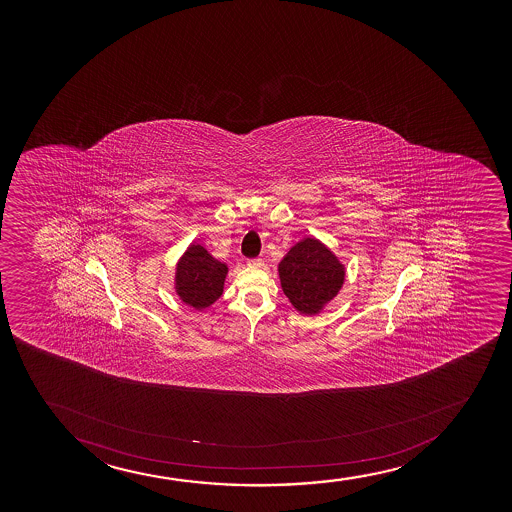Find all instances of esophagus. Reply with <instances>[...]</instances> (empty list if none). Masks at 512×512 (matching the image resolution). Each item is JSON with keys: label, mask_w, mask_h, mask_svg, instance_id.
Wrapping results in <instances>:
<instances>
[{"label": "esophagus", "mask_w": 512, "mask_h": 512, "mask_svg": "<svg viewBox=\"0 0 512 512\" xmlns=\"http://www.w3.org/2000/svg\"><path fill=\"white\" fill-rule=\"evenodd\" d=\"M247 266H253V268H261V266H265V261L261 258L249 259L247 261Z\"/></svg>", "instance_id": "1"}]
</instances>
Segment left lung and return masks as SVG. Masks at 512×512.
Masks as SVG:
<instances>
[{"label":"left lung","mask_w":512,"mask_h":512,"mask_svg":"<svg viewBox=\"0 0 512 512\" xmlns=\"http://www.w3.org/2000/svg\"><path fill=\"white\" fill-rule=\"evenodd\" d=\"M283 294L300 314H319L345 282V266L324 246L306 237L290 247L278 265Z\"/></svg>","instance_id":"left-lung-1"}]
</instances>
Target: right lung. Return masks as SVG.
Here are the masks:
<instances>
[{"instance_id": "add662e5", "label": "right lung", "mask_w": 512, "mask_h": 512, "mask_svg": "<svg viewBox=\"0 0 512 512\" xmlns=\"http://www.w3.org/2000/svg\"><path fill=\"white\" fill-rule=\"evenodd\" d=\"M227 265L213 258L201 244L193 242L177 261L176 294L196 311L212 306L224 294Z\"/></svg>"}]
</instances>
